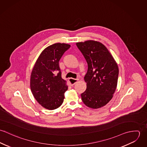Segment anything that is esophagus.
<instances>
[{"label": "esophagus", "mask_w": 147, "mask_h": 147, "mask_svg": "<svg viewBox=\"0 0 147 147\" xmlns=\"http://www.w3.org/2000/svg\"><path fill=\"white\" fill-rule=\"evenodd\" d=\"M78 81V79H73V78H70L69 79V82L71 84V85H74L76 84Z\"/></svg>", "instance_id": "34e87169"}]
</instances>
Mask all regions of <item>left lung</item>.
Segmentation results:
<instances>
[{"mask_svg":"<svg viewBox=\"0 0 147 147\" xmlns=\"http://www.w3.org/2000/svg\"><path fill=\"white\" fill-rule=\"evenodd\" d=\"M76 46L83 55L88 71L84 80L86 89L82 93L84 104L92 109L106 105L112 98L118 82V65L105 46L97 41L78 42Z\"/></svg>","mask_w":147,"mask_h":147,"instance_id":"obj_1","label":"left lung"}]
</instances>
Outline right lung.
<instances>
[{
  "instance_id": "right-lung-1",
  "label": "right lung",
  "mask_w": 147,
  "mask_h": 147,
  "mask_svg": "<svg viewBox=\"0 0 147 147\" xmlns=\"http://www.w3.org/2000/svg\"><path fill=\"white\" fill-rule=\"evenodd\" d=\"M70 45L57 43L43 50L38 58L30 76V89L37 102L49 110L62 104L64 93L67 90L62 78L59 62Z\"/></svg>"
}]
</instances>
